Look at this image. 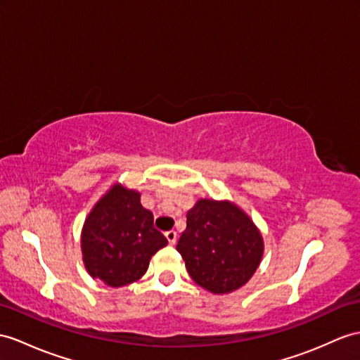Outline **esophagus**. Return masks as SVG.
<instances>
[{
	"label": "esophagus",
	"mask_w": 360,
	"mask_h": 360,
	"mask_svg": "<svg viewBox=\"0 0 360 360\" xmlns=\"http://www.w3.org/2000/svg\"><path fill=\"white\" fill-rule=\"evenodd\" d=\"M165 236H166V240L169 241L171 246H174V244L177 243V232H175V231H169V232H166V233H165Z\"/></svg>",
	"instance_id": "esophagus-1"
}]
</instances>
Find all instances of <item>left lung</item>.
<instances>
[{"label": "left lung", "mask_w": 360, "mask_h": 360, "mask_svg": "<svg viewBox=\"0 0 360 360\" xmlns=\"http://www.w3.org/2000/svg\"><path fill=\"white\" fill-rule=\"evenodd\" d=\"M177 250L200 287L224 295L243 287L255 274L264 243L258 227L238 206L201 198L188 212Z\"/></svg>", "instance_id": "8db88e82"}]
</instances>
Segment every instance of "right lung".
I'll return each mask as SVG.
<instances>
[{
  "instance_id": "1",
  "label": "right lung",
  "mask_w": 360,
  "mask_h": 360,
  "mask_svg": "<svg viewBox=\"0 0 360 360\" xmlns=\"http://www.w3.org/2000/svg\"><path fill=\"white\" fill-rule=\"evenodd\" d=\"M168 240L154 227V217L140 194L112 185L86 217L81 248L89 274L110 287H124L145 275L154 253Z\"/></svg>"
}]
</instances>
